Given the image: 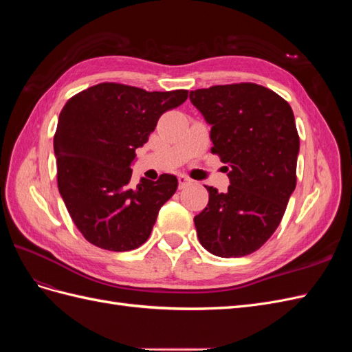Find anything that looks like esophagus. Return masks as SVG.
I'll list each match as a JSON object with an SVG mask.
<instances>
[{"mask_svg":"<svg viewBox=\"0 0 352 352\" xmlns=\"http://www.w3.org/2000/svg\"><path fill=\"white\" fill-rule=\"evenodd\" d=\"M177 179H179V188H180V189H184L185 186L192 184V180H190V179H189L188 176H185V175H180Z\"/></svg>","mask_w":352,"mask_h":352,"instance_id":"obj_1","label":"esophagus"}]
</instances>
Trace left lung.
Returning <instances> with one entry per match:
<instances>
[{"instance_id": "obj_1", "label": "left lung", "mask_w": 352, "mask_h": 352, "mask_svg": "<svg viewBox=\"0 0 352 352\" xmlns=\"http://www.w3.org/2000/svg\"><path fill=\"white\" fill-rule=\"evenodd\" d=\"M211 126V153L229 177L226 192L206 186L207 207L194 217L202 247L217 257H242L265 243L296 185L300 136L291 105L255 83L189 92Z\"/></svg>"}]
</instances>
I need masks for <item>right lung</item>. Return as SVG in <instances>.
<instances>
[{
    "label": "right lung",
    "instance_id": "1",
    "mask_svg": "<svg viewBox=\"0 0 352 352\" xmlns=\"http://www.w3.org/2000/svg\"><path fill=\"white\" fill-rule=\"evenodd\" d=\"M188 91L148 92L100 83L72 97L54 135L57 184L69 214L95 247L131 251L148 239L160 208L177 189L173 175L131 184L135 150L160 116L184 104Z\"/></svg>",
    "mask_w": 352,
    "mask_h": 352
}]
</instances>
